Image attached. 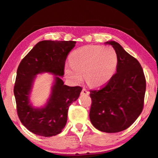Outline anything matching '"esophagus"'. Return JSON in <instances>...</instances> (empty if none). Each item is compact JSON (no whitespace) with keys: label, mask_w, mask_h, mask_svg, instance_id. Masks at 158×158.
Masks as SVG:
<instances>
[{"label":"esophagus","mask_w":158,"mask_h":158,"mask_svg":"<svg viewBox=\"0 0 158 158\" xmlns=\"http://www.w3.org/2000/svg\"><path fill=\"white\" fill-rule=\"evenodd\" d=\"M81 95H89V90H87L86 89H83L81 91Z\"/></svg>","instance_id":"34e87169"}]
</instances>
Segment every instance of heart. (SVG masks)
Masks as SVG:
<instances>
[{
  "label": "heart",
  "instance_id": "obj_1",
  "mask_svg": "<svg viewBox=\"0 0 158 158\" xmlns=\"http://www.w3.org/2000/svg\"><path fill=\"white\" fill-rule=\"evenodd\" d=\"M70 63L65 65L66 77L74 84L81 82L84 76L90 86L106 85L116 73L118 58L112 47L87 45L74 50L69 56Z\"/></svg>",
  "mask_w": 158,
  "mask_h": 158
}]
</instances>
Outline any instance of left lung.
<instances>
[{"label": "left lung", "instance_id": "left-lung-1", "mask_svg": "<svg viewBox=\"0 0 158 158\" xmlns=\"http://www.w3.org/2000/svg\"><path fill=\"white\" fill-rule=\"evenodd\" d=\"M106 44L111 45L117 53L116 73L102 89L90 90L92 105L89 117L96 129L116 133L126 130L141 114L146 79L139 61L121 44L115 41Z\"/></svg>", "mask_w": 158, "mask_h": 158}]
</instances>
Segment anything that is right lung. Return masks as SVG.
<instances>
[{
	"instance_id": "add662e5",
	"label": "right lung",
	"mask_w": 158,
	"mask_h": 158,
	"mask_svg": "<svg viewBox=\"0 0 158 158\" xmlns=\"http://www.w3.org/2000/svg\"><path fill=\"white\" fill-rule=\"evenodd\" d=\"M75 41L43 40L35 45L21 61L17 72L14 94L20 121L35 135L52 137L62 132L68 120L69 106L79 98L82 88L64 84L65 60ZM54 75L47 102L35 108L30 94L37 74Z\"/></svg>"
}]
</instances>
